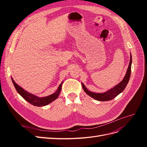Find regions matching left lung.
I'll return each instance as SVG.
<instances>
[{
	"label": "left lung",
	"mask_w": 147,
	"mask_h": 147,
	"mask_svg": "<svg viewBox=\"0 0 147 147\" xmlns=\"http://www.w3.org/2000/svg\"><path fill=\"white\" fill-rule=\"evenodd\" d=\"M131 64H132V56L131 53L130 55V61L129 64L128 68L127 70L126 74L124 76V78L121 82H120L116 86H115L113 88H111L110 90H109L106 92H102V93H97L90 91L88 90L86 87L84 86V84L82 83V85L83 88V90L84 91L86 94L90 96L92 98L94 99L97 100L99 101H107L110 100L114 99L115 97H117L120 93L122 92L125 88L127 86V84L129 80L130 76H131Z\"/></svg>",
	"instance_id": "left-lung-1"
}]
</instances>
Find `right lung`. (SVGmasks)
Listing matches in <instances>:
<instances>
[{"mask_svg": "<svg viewBox=\"0 0 147 147\" xmlns=\"http://www.w3.org/2000/svg\"><path fill=\"white\" fill-rule=\"evenodd\" d=\"M11 80L13 84H14V86L17 92H18L26 101H28L30 104H31L34 106H37V107L45 106L47 105H48L49 104H50L51 102H53L55 100H56L60 94L61 88H62V84H63V82L60 84V85L59 86L58 88H57L56 91L53 93V94L46 97H39L24 90V89L20 87L18 84H16L14 81V80H13L12 78H11Z\"/></svg>", "mask_w": 147, "mask_h": 147, "instance_id": "right-lung-1", "label": "right lung"}]
</instances>
